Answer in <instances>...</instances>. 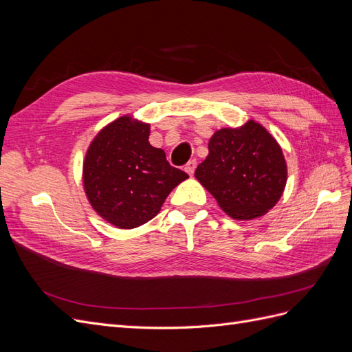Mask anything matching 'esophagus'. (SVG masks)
I'll list each match as a JSON object with an SVG mask.
<instances>
[{"label": "esophagus", "mask_w": 352, "mask_h": 352, "mask_svg": "<svg viewBox=\"0 0 352 352\" xmlns=\"http://www.w3.org/2000/svg\"><path fill=\"white\" fill-rule=\"evenodd\" d=\"M195 167H197V162H195V160H190V162L186 163V166H185V172H186L188 175L192 176L194 172H195Z\"/></svg>", "instance_id": "34e87169"}]
</instances>
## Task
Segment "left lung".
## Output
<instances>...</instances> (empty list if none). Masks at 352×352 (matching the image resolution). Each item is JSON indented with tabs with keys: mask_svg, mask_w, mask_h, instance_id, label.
I'll return each instance as SVG.
<instances>
[{
	"mask_svg": "<svg viewBox=\"0 0 352 352\" xmlns=\"http://www.w3.org/2000/svg\"><path fill=\"white\" fill-rule=\"evenodd\" d=\"M208 151L195 177L230 217H260L282 197L286 163L279 144L261 124L250 120L238 129L217 131Z\"/></svg>",
	"mask_w": 352,
	"mask_h": 352,
	"instance_id": "1",
	"label": "left lung"
}]
</instances>
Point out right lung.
Listing matches in <instances>:
<instances>
[{
  "label": "right lung",
  "instance_id": "add662e5",
  "mask_svg": "<svg viewBox=\"0 0 352 352\" xmlns=\"http://www.w3.org/2000/svg\"><path fill=\"white\" fill-rule=\"evenodd\" d=\"M148 138L150 124L123 116L95 136L85 157L83 184L91 206L120 229L155 217L172 189L189 177L170 166Z\"/></svg>",
  "mask_w": 352,
  "mask_h": 352
}]
</instances>
